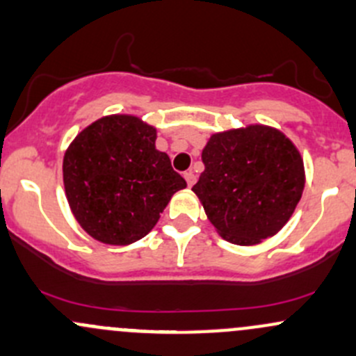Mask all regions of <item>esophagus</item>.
<instances>
[{"label":"esophagus","mask_w":356,"mask_h":356,"mask_svg":"<svg viewBox=\"0 0 356 356\" xmlns=\"http://www.w3.org/2000/svg\"><path fill=\"white\" fill-rule=\"evenodd\" d=\"M184 179H186L187 186H189V187H193V186H194V182H196V175H194V172H193V170H187V172H184Z\"/></svg>","instance_id":"34e87169"}]
</instances>
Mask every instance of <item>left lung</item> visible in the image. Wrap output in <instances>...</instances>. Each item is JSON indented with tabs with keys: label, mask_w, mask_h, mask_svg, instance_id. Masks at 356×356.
I'll return each instance as SVG.
<instances>
[{
	"label": "left lung",
	"mask_w": 356,
	"mask_h": 356,
	"mask_svg": "<svg viewBox=\"0 0 356 356\" xmlns=\"http://www.w3.org/2000/svg\"><path fill=\"white\" fill-rule=\"evenodd\" d=\"M202 162L193 191L229 243L250 247L279 233L302 196V157L272 127L248 124L211 135Z\"/></svg>",
	"instance_id": "left-lung-1"
}]
</instances>
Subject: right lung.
<instances>
[{
    "label": "right lung",
    "mask_w": 356,
    "mask_h": 356,
    "mask_svg": "<svg viewBox=\"0 0 356 356\" xmlns=\"http://www.w3.org/2000/svg\"><path fill=\"white\" fill-rule=\"evenodd\" d=\"M155 140L157 130L134 115L103 116L72 140L62 163L65 196L89 236L135 243L187 186Z\"/></svg>",
    "instance_id": "1"
}]
</instances>
